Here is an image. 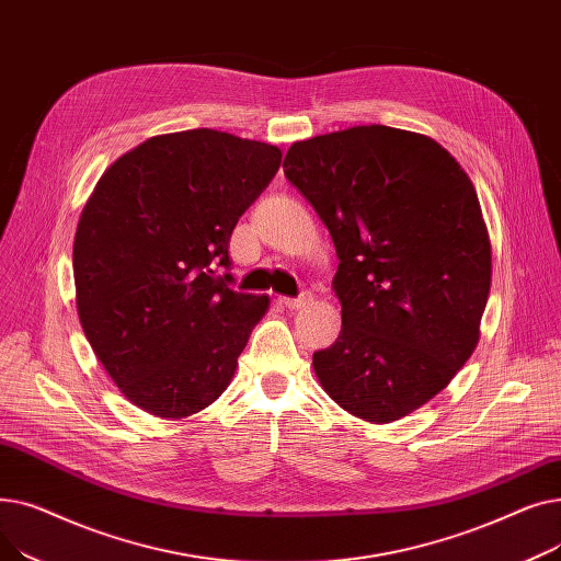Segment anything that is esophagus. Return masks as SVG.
<instances>
[{
	"label": "esophagus",
	"instance_id": "obj_1",
	"mask_svg": "<svg viewBox=\"0 0 561 561\" xmlns=\"http://www.w3.org/2000/svg\"><path fill=\"white\" fill-rule=\"evenodd\" d=\"M311 300H313L311 293H305V296H300V298H279V305H284L286 309H302V307H307Z\"/></svg>",
	"mask_w": 561,
	"mask_h": 561
}]
</instances>
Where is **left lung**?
Masks as SVG:
<instances>
[{"label":"left lung","mask_w":561,"mask_h":561,"mask_svg":"<svg viewBox=\"0 0 561 561\" xmlns=\"http://www.w3.org/2000/svg\"><path fill=\"white\" fill-rule=\"evenodd\" d=\"M286 180L328 225L343 328L313 352L328 396L368 423L444 391L480 341L491 241L473 182L434 138L385 125L293 142Z\"/></svg>","instance_id":"obj_1"}]
</instances>
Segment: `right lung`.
I'll list each match as a JSON object with an SVG mask.
<instances>
[{"instance_id": "obj_1", "label": "right lung", "mask_w": 561, "mask_h": 561, "mask_svg": "<svg viewBox=\"0 0 561 561\" xmlns=\"http://www.w3.org/2000/svg\"><path fill=\"white\" fill-rule=\"evenodd\" d=\"M282 163L216 129L147 138L106 168L72 248L83 334L121 393L184 419L229 387L268 296L229 288V239Z\"/></svg>"}]
</instances>
